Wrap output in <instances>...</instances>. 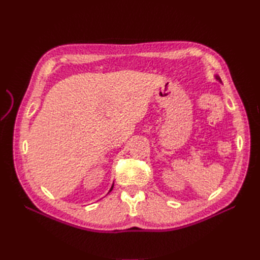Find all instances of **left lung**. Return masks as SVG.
<instances>
[{"mask_svg": "<svg viewBox=\"0 0 260 260\" xmlns=\"http://www.w3.org/2000/svg\"><path fill=\"white\" fill-rule=\"evenodd\" d=\"M216 79H217V80H219V81H221V80H220V78H219V76H216Z\"/></svg>", "mask_w": 260, "mask_h": 260, "instance_id": "obj_1", "label": "left lung"}]
</instances>
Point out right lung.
<instances>
[{
	"label": "right lung",
	"instance_id": "1",
	"mask_svg": "<svg viewBox=\"0 0 260 260\" xmlns=\"http://www.w3.org/2000/svg\"><path fill=\"white\" fill-rule=\"evenodd\" d=\"M113 187H114V186H113ZM113 187H111V189H110V190H109V191H111V190H113Z\"/></svg>",
	"mask_w": 260,
	"mask_h": 260
}]
</instances>
